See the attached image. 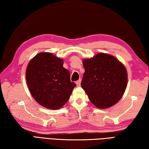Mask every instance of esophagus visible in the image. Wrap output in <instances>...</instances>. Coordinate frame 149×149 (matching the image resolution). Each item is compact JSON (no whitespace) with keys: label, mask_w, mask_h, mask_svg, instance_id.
Instances as JSON below:
<instances>
[{"label":"esophagus","mask_w":149,"mask_h":149,"mask_svg":"<svg viewBox=\"0 0 149 149\" xmlns=\"http://www.w3.org/2000/svg\"><path fill=\"white\" fill-rule=\"evenodd\" d=\"M81 79L77 81L76 82V84H77V86H80V85H81Z\"/></svg>","instance_id":"esophagus-1"}]
</instances>
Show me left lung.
<instances>
[{
  "mask_svg": "<svg viewBox=\"0 0 149 149\" xmlns=\"http://www.w3.org/2000/svg\"><path fill=\"white\" fill-rule=\"evenodd\" d=\"M85 69L81 87L98 108L115 105L124 93L127 73L122 63L108 54L99 53L83 61Z\"/></svg>",
  "mask_w": 149,
  "mask_h": 149,
  "instance_id": "8db88e82",
  "label": "left lung"
}]
</instances>
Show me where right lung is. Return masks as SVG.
Returning a JSON list of instances; mask_svg holds the SVG:
<instances>
[{
  "mask_svg": "<svg viewBox=\"0 0 149 149\" xmlns=\"http://www.w3.org/2000/svg\"><path fill=\"white\" fill-rule=\"evenodd\" d=\"M63 60L50 52H40L29 61L26 77L31 95L41 106L58 109L67 102L76 86L63 67Z\"/></svg>",
  "mask_w": 149,
  "mask_h": 149,
  "instance_id": "obj_1",
  "label": "right lung"
}]
</instances>
